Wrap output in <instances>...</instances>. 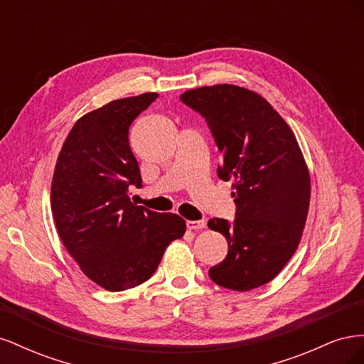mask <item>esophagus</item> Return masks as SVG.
Wrapping results in <instances>:
<instances>
[{
	"instance_id": "34e87169",
	"label": "esophagus",
	"mask_w": 364,
	"mask_h": 364,
	"mask_svg": "<svg viewBox=\"0 0 364 364\" xmlns=\"http://www.w3.org/2000/svg\"><path fill=\"white\" fill-rule=\"evenodd\" d=\"M205 226H206V222H205V220H188V222H186V228H188V229H193V230L203 229Z\"/></svg>"
}]
</instances>
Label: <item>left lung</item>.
I'll return each mask as SVG.
<instances>
[{
    "label": "left lung",
    "mask_w": 364,
    "mask_h": 364,
    "mask_svg": "<svg viewBox=\"0 0 364 364\" xmlns=\"http://www.w3.org/2000/svg\"><path fill=\"white\" fill-rule=\"evenodd\" d=\"M181 102L199 112L222 153L218 178L232 182L235 218H211L226 258L209 278L247 291L272 281L299 245L310 206V174L291 129L257 92L235 85L190 90Z\"/></svg>",
    "instance_id": "left-lung-1"
}]
</instances>
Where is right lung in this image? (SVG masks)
I'll return each instance as SVG.
<instances>
[{
    "mask_svg": "<svg viewBox=\"0 0 364 364\" xmlns=\"http://www.w3.org/2000/svg\"><path fill=\"white\" fill-rule=\"evenodd\" d=\"M158 94L121 98L83 115L65 139L54 168L51 209L59 237L82 272L109 291L146 282L185 220L130 200L141 188L129 127Z\"/></svg>",
    "mask_w": 364,
    "mask_h": 364,
    "instance_id": "right-lung-1",
    "label": "right lung"
}]
</instances>
